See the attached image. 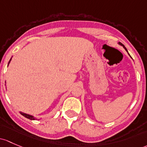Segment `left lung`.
I'll use <instances>...</instances> for the list:
<instances>
[{
	"mask_svg": "<svg viewBox=\"0 0 147 147\" xmlns=\"http://www.w3.org/2000/svg\"><path fill=\"white\" fill-rule=\"evenodd\" d=\"M118 44H119V45H120V46H123V48H124V49H125V51H127V52L128 55H129V56H130V55H129V53H128V51H127V49H126V48H125V46L124 45H123V44H122V43H120V42H118ZM130 58H132V57H131V56H130Z\"/></svg>",
	"mask_w": 147,
	"mask_h": 147,
	"instance_id": "1",
	"label": "left lung"
}]
</instances>
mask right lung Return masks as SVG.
I'll list each match as a JSON object with an SVG mask.
<instances>
[{
    "label": "right lung",
    "mask_w": 147,
    "mask_h": 147,
    "mask_svg": "<svg viewBox=\"0 0 147 147\" xmlns=\"http://www.w3.org/2000/svg\"><path fill=\"white\" fill-rule=\"evenodd\" d=\"M11 59H12V58H10V61H9V63H8V65L10 64V61H11ZM8 65H7V66H8ZM5 83H6V82H5ZM20 113L21 115H22L23 116L25 117V118L29 119V120H36V118H35L34 116H33V115H29V114H27V113H22V112H20Z\"/></svg>",
    "instance_id": "1"
}]
</instances>
